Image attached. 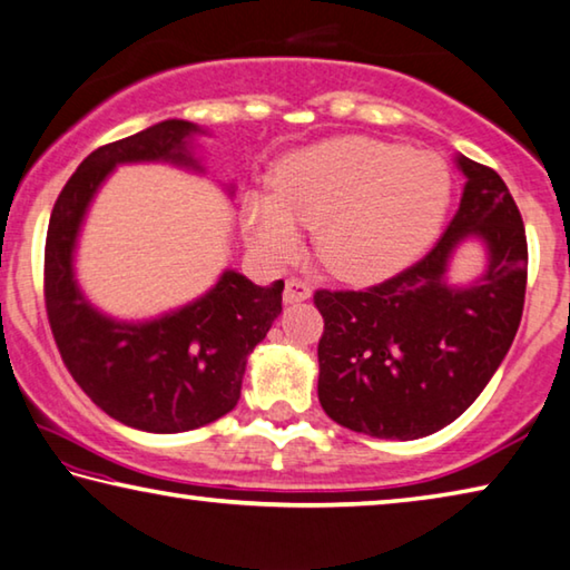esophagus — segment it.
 <instances>
[{"mask_svg": "<svg viewBox=\"0 0 570 570\" xmlns=\"http://www.w3.org/2000/svg\"><path fill=\"white\" fill-rule=\"evenodd\" d=\"M312 296V286L302 282V278H286L284 286V302L286 304H296V302H306Z\"/></svg>", "mask_w": 570, "mask_h": 570, "instance_id": "obj_1", "label": "esophagus"}]
</instances>
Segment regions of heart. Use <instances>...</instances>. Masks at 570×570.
Wrapping results in <instances>:
<instances>
[{
	"label": "heart",
	"instance_id": "1",
	"mask_svg": "<svg viewBox=\"0 0 570 570\" xmlns=\"http://www.w3.org/2000/svg\"><path fill=\"white\" fill-rule=\"evenodd\" d=\"M451 203L449 165L405 144L337 137L288 155L274 193L243 200V228L261 256L292 258L302 228H317V253L347 282H375L413 264L436 238Z\"/></svg>",
	"mask_w": 570,
	"mask_h": 570
}]
</instances>
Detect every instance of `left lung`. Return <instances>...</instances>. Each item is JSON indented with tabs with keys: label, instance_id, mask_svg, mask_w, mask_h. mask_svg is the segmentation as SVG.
<instances>
[{
	"label": "left lung",
	"instance_id": "1",
	"mask_svg": "<svg viewBox=\"0 0 570 570\" xmlns=\"http://www.w3.org/2000/svg\"><path fill=\"white\" fill-rule=\"evenodd\" d=\"M466 185L444 236L411 268L365 292L314 294L324 332L320 403L340 426L375 439H421L456 421L490 383L522 320L528 240L522 215L494 169L459 155ZM466 237L488 268L448 284V261Z\"/></svg>",
	"mask_w": 570,
	"mask_h": 570
}]
</instances>
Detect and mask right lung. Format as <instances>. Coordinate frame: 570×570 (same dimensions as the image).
<instances>
[{
  "label": "right lung",
  "mask_w": 570,
  "mask_h": 570,
  "mask_svg": "<svg viewBox=\"0 0 570 570\" xmlns=\"http://www.w3.org/2000/svg\"><path fill=\"white\" fill-rule=\"evenodd\" d=\"M195 134L205 131L167 119L90 151L58 195L45 240V309L62 363L98 409L149 433L193 431L236 409L248 355L282 314L284 282L256 286L238 271H223L200 299L147 322L106 317L78 288V233L104 179L131 161L203 171Z\"/></svg>",
  "instance_id": "1"
}]
</instances>
